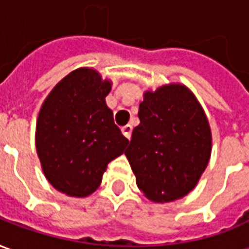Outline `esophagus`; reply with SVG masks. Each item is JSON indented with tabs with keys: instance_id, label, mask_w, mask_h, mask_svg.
Listing matches in <instances>:
<instances>
[{
	"instance_id": "34e87169",
	"label": "esophagus",
	"mask_w": 249,
	"mask_h": 249,
	"mask_svg": "<svg viewBox=\"0 0 249 249\" xmlns=\"http://www.w3.org/2000/svg\"><path fill=\"white\" fill-rule=\"evenodd\" d=\"M132 129H133V128H132V125L128 124L121 128V132H123V135H124L126 139H130V136H132Z\"/></svg>"
}]
</instances>
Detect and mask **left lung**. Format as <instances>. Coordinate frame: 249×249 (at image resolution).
Masks as SVG:
<instances>
[{
  "instance_id": "8db88e82",
  "label": "left lung",
  "mask_w": 249,
  "mask_h": 249,
  "mask_svg": "<svg viewBox=\"0 0 249 249\" xmlns=\"http://www.w3.org/2000/svg\"><path fill=\"white\" fill-rule=\"evenodd\" d=\"M140 124L125 152L146 198L169 203L187 196L208 165L212 133L192 90L173 82L144 92Z\"/></svg>"
}]
</instances>
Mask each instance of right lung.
<instances>
[{
	"label": "right lung",
	"instance_id": "right-lung-1",
	"mask_svg": "<svg viewBox=\"0 0 249 249\" xmlns=\"http://www.w3.org/2000/svg\"><path fill=\"white\" fill-rule=\"evenodd\" d=\"M112 81L93 68H78L53 88L41 105L36 149L46 180L71 197H87L128 139L114 124L105 97Z\"/></svg>",
	"mask_w": 249,
	"mask_h": 249
}]
</instances>
